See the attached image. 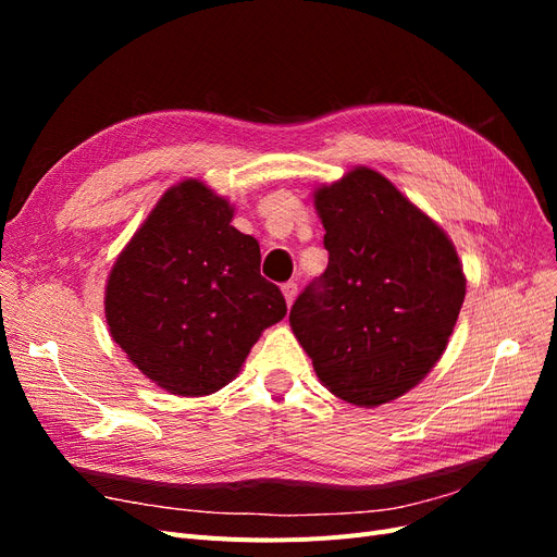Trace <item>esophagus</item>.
<instances>
[{"instance_id": "34e87169", "label": "esophagus", "mask_w": 557, "mask_h": 557, "mask_svg": "<svg viewBox=\"0 0 557 557\" xmlns=\"http://www.w3.org/2000/svg\"><path fill=\"white\" fill-rule=\"evenodd\" d=\"M281 290H283V297H285V305L293 307V301L297 297V283H293V281L290 283H283Z\"/></svg>"}]
</instances>
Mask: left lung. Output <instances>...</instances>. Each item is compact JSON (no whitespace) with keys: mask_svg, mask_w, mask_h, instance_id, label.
I'll return each mask as SVG.
<instances>
[{"mask_svg":"<svg viewBox=\"0 0 557 557\" xmlns=\"http://www.w3.org/2000/svg\"><path fill=\"white\" fill-rule=\"evenodd\" d=\"M330 262L290 309V327L332 395L379 407L440 362L465 301L446 232L369 166L313 193Z\"/></svg>","mask_w":557,"mask_h":557,"instance_id":"obj_1","label":"left lung"}]
</instances>
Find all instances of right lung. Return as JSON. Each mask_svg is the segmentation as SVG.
Returning a JSON list of instances; mask_svg holds the SVG:
<instances>
[{"label":"right lung","instance_id":"obj_1","mask_svg":"<svg viewBox=\"0 0 557 557\" xmlns=\"http://www.w3.org/2000/svg\"><path fill=\"white\" fill-rule=\"evenodd\" d=\"M234 209L197 178L166 190L117 256L104 311L113 342L166 393L221 391L288 311L260 276V244L232 227Z\"/></svg>","mask_w":557,"mask_h":557}]
</instances>
